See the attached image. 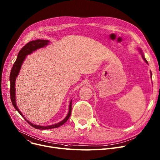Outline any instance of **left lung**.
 I'll return each mask as SVG.
<instances>
[{
    "mask_svg": "<svg viewBox=\"0 0 160 160\" xmlns=\"http://www.w3.org/2000/svg\"><path fill=\"white\" fill-rule=\"evenodd\" d=\"M140 51H141V52H142V57H143V60H145V62H147V63H148V62H147V60H146V59H145V57H143V52H142V51H141V50H140ZM151 77H152V72H151Z\"/></svg>",
    "mask_w": 160,
    "mask_h": 160,
    "instance_id": "obj_1",
    "label": "left lung"
}]
</instances>
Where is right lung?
<instances>
[{"label": "right lung", "mask_w": 160, "mask_h": 160, "mask_svg": "<svg viewBox=\"0 0 160 160\" xmlns=\"http://www.w3.org/2000/svg\"><path fill=\"white\" fill-rule=\"evenodd\" d=\"M49 43V40H40L38 39L36 40H32L29 42H28V44H26L22 49H20L19 51L17 60L14 63V64L12 67V71H11L10 72V77H9V80H10V97H11V100H12V102L13 103V107L15 109L19 112V114L22 116L23 118L25 119V120L27 121V122L31 125L32 127H33L34 128L37 129H41V130H44V129H54V128H57V127H59L62 126V125L64 124L69 118V117L71 116V103H72V100H71L70 103H69V110L68 115L66 116V118L63 119L62 122L52 125H49V126H38L35 124L31 123L29 121H28L25 118L24 116L22 115V114L21 113V112L18 110L17 106L16 105V102H15V80L17 77V75L19 73L21 66H22V63H23V61L24 60L26 55L31 54V53L37 50V49L43 48L48 45Z\"/></svg>", "instance_id": "add662e5"}]
</instances>
